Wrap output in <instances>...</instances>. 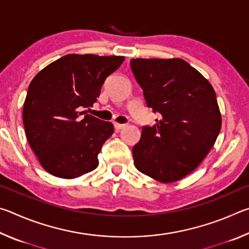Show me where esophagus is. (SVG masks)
I'll return each instance as SVG.
<instances>
[{
  "label": "esophagus",
  "instance_id": "1",
  "mask_svg": "<svg viewBox=\"0 0 249 249\" xmlns=\"http://www.w3.org/2000/svg\"><path fill=\"white\" fill-rule=\"evenodd\" d=\"M114 127H115V129L120 130V129L125 128L126 125H125V124H120V123H114Z\"/></svg>",
  "mask_w": 249,
  "mask_h": 249
}]
</instances>
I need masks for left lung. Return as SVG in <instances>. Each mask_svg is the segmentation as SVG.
Masks as SVG:
<instances>
[{
    "label": "left lung",
    "mask_w": 249,
    "mask_h": 249,
    "mask_svg": "<svg viewBox=\"0 0 249 249\" xmlns=\"http://www.w3.org/2000/svg\"><path fill=\"white\" fill-rule=\"evenodd\" d=\"M130 68L147 105L161 114L153 127H142L133 148L135 167L162 183L181 180L200 165L221 130L215 91L180 58L132 59Z\"/></svg>",
    "instance_id": "1"
}]
</instances>
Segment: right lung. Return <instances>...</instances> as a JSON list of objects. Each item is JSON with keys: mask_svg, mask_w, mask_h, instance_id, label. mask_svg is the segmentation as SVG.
Returning a JSON list of instances; mask_svg holds the SVG:
<instances>
[{"mask_svg": "<svg viewBox=\"0 0 249 249\" xmlns=\"http://www.w3.org/2000/svg\"><path fill=\"white\" fill-rule=\"evenodd\" d=\"M124 59L66 54L32 80L23 108L25 134L50 175L74 179L99 166L98 155L114 127L83 109L96 102L105 79Z\"/></svg>", "mask_w": 249, "mask_h": 249, "instance_id": "obj_1", "label": "right lung"}]
</instances>
